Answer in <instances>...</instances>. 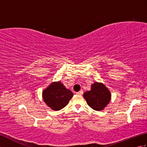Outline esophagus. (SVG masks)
<instances>
[{"label":"esophagus","instance_id":"esophagus-1","mask_svg":"<svg viewBox=\"0 0 147 147\" xmlns=\"http://www.w3.org/2000/svg\"><path fill=\"white\" fill-rule=\"evenodd\" d=\"M83 93V91L82 90H81L80 91L78 92H76V94L77 95H82Z\"/></svg>","mask_w":147,"mask_h":147}]
</instances>
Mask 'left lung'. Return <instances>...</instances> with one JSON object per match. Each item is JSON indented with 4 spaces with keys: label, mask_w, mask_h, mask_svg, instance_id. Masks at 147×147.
Masks as SVG:
<instances>
[{
    "label": "left lung",
    "mask_w": 147,
    "mask_h": 147,
    "mask_svg": "<svg viewBox=\"0 0 147 147\" xmlns=\"http://www.w3.org/2000/svg\"><path fill=\"white\" fill-rule=\"evenodd\" d=\"M83 97L93 110L100 111L110 102L111 93L102 83L95 82L92 85L91 90L84 93Z\"/></svg>",
    "instance_id": "obj_1"
}]
</instances>
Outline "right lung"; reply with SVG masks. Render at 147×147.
Returning a JSON list of instances; mask_svg holds the SVG:
<instances>
[{
    "label": "right lung",
    "instance_id": "1",
    "mask_svg": "<svg viewBox=\"0 0 147 147\" xmlns=\"http://www.w3.org/2000/svg\"><path fill=\"white\" fill-rule=\"evenodd\" d=\"M73 96V93L61 82L51 83L42 92L43 101L48 107L56 111L65 107Z\"/></svg>",
    "mask_w": 147,
    "mask_h": 147
}]
</instances>
